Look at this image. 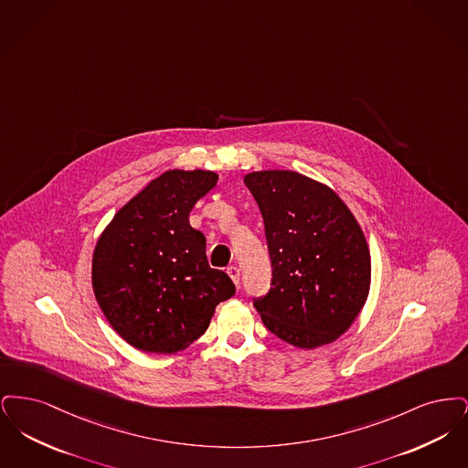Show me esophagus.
<instances>
[{
    "label": "esophagus",
    "mask_w": 468,
    "mask_h": 468,
    "mask_svg": "<svg viewBox=\"0 0 468 468\" xmlns=\"http://www.w3.org/2000/svg\"><path fill=\"white\" fill-rule=\"evenodd\" d=\"M228 275H229V279L239 286L240 284V270H239V267H228Z\"/></svg>",
    "instance_id": "1"
}]
</instances>
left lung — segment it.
I'll return each mask as SVG.
<instances>
[{"instance_id":"obj_1","label":"left lung","mask_w":468,"mask_h":468,"mask_svg":"<svg viewBox=\"0 0 468 468\" xmlns=\"http://www.w3.org/2000/svg\"><path fill=\"white\" fill-rule=\"evenodd\" d=\"M258 203L271 288L254 300L268 330L314 349L349 330L370 291V250L356 218L328 186L291 170L244 177Z\"/></svg>"}]
</instances>
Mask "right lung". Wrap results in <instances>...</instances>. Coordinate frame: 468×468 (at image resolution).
I'll return each mask as SVG.
<instances>
[{
    "mask_svg": "<svg viewBox=\"0 0 468 468\" xmlns=\"http://www.w3.org/2000/svg\"><path fill=\"white\" fill-rule=\"evenodd\" d=\"M210 170H168L113 216L92 254V290L112 328L134 349L174 355L207 332L235 294L210 268L189 212L216 184Z\"/></svg>",
    "mask_w": 468,
    "mask_h": 468,
    "instance_id": "obj_1",
    "label": "right lung"
}]
</instances>
